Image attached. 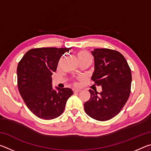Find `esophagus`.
<instances>
[{
    "mask_svg": "<svg viewBox=\"0 0 151 151\" xmlns=\"http://www.w3.org/2000/svg\"><path fill=\"white\" fill-rule=\"evenodd\" d=\"M81 91V89H73L74 93H78V92Z\"/></svg>",
    "mask_w": 151,
    "mask_h": 151,
    "instance_id": "34e87169",
    "label": "esophagus"
}]
</instances>
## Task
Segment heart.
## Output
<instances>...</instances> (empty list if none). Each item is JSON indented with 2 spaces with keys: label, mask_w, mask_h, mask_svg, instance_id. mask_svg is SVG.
<instances>
[{
  "label": "heart",
  "mask_w": 151,
  "mask_h": 151,
  "mask_svg": "<svg viewBox=\"0 0 151 151\" xmlns=\"http://www.w3.org/2000/svg\"><path fill=\"white\" fill-rule=\"evenodd\" d=\"M77 57L78 60H86V59H90V57L88 52L85 50H81L77 53Z\"/></svg>",
  "instance_id": "1"
}]
</instances>
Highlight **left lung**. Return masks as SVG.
Listing matches in <instances>:
<instances>
[{"label": "left lung", "mask_w": 151, "mask_h": 151, "mask_svg": "<svg viewBox=\"0 0 151 151\" xmlns=\"http://www.w3.org/2000/svg\"><path fill=\"white\" fill-rule=\"evenodd\" d=\"M94 70L91 79L102 86L101 93L90 89L91 98L84 104L89 116L105 121L118 114L129 99L132 81L131 70L125 58L118 51L95 48Z\"/></svg>", "instance_id": "1"}]
</instances>
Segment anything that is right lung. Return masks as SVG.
<instances>
[{"mask_svg":"<svg viewBox=\"0 0 151 151\" xmlns=\"http://www.w3.org/2000/svg\"><path fill=\"white\" fill-rule=\"evenodd\" d=\"M71 48H39L25 53L17 66V83L27 106L40 119L51 120L63 113L68 99L73 94L69 88H53L51 76L58 60Z\"/></svg>","mask_w":151,"mask_h":151,"instance_id":"1","label":"right lung"}]
</instances>
